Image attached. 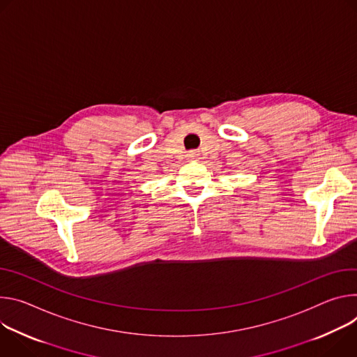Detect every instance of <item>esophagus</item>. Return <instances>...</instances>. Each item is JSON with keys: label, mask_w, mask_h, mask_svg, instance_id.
<instances>
[{"label": "esophagus", "mask_w": 357, "mask_h": 357, "mask_svg": "<svg viewBox=\"0 0 357 357\" xmlns=\"http://www.w3.org/2000/svg\"><path fill=\"white\" fill-rule=\"evenodd\" d=\"M197 155H199V153H197V151H190V153L187 154V157L191 158V160H192V158H195Z\"/></svg>", "instance_id": "esophagus-1"}]
</instances>
